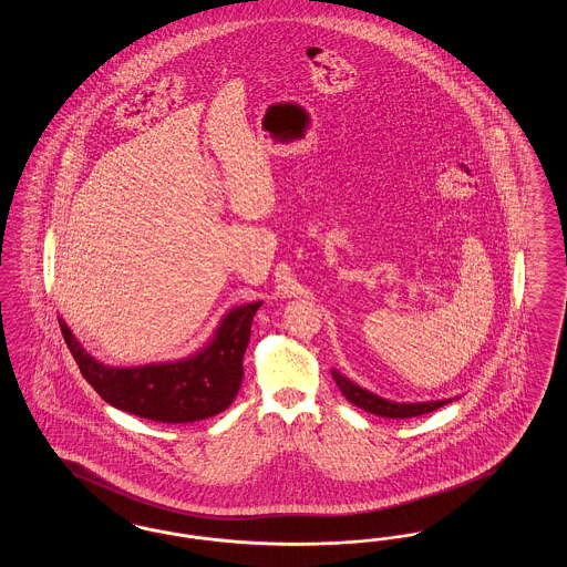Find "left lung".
I'll return each mask as SVG.
<instances>
[{
  "label": "left lung",
  "instance_id": "obj_1",
  "mask_svg": "<svg viewBox=\"0 0 567 567\" xmlns=\"http://www.w3.org/2000/svg\"><path fill=\"white\" fill-rule=\"evenodd\" d=\"M331 377L336 380L338 389L342 391V395L351 402L352 405L377 414V416H384V419H410V416H421L433 412L442 405L451 404L453 400H437V402H416V404H405V402H391L384 400L377 393L359 386L357 382H352L347 377H342L338 370H331Z\"/></svg>",
  "mask_w": 567,
  "mask_h": 567
}]
</instances>
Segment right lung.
Here are the masks:
<instances>
[{
  "mask_svg": "<svg viewBox=\"0 0 567 567\" xmlns=\"http://www.w3.org/2000/svg\"><path fill=\"white\" fill-rule=\"evenodd\" d=\"M264 301L231 308L202 351L181 361L137 368H110L84 351L70 327L59 319L63 340L84 380L110 405L159 423L210 419L234 402L243 384V359L255 312Z\"/></svg>",
  "mask_w": 567,
  "mask_h": 567,
  "instance_id": "right-lung-1",
  "label": "right lung"
}]
</instances>
